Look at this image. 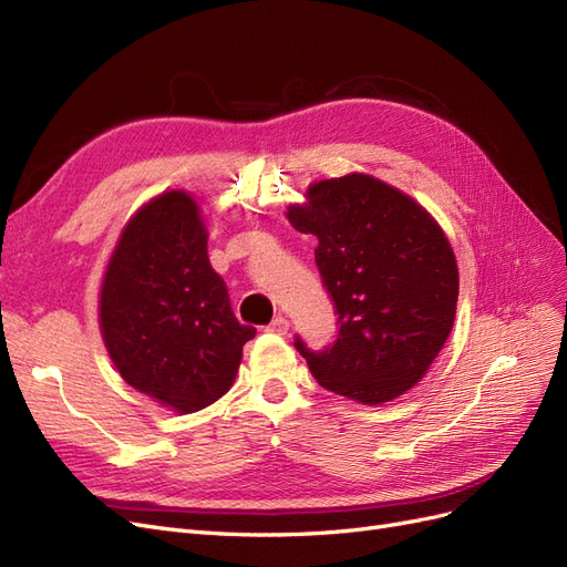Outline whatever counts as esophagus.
Returning <instances> with one entry per match:
<instances>
[{
    "instance_id": "1",
    "label": "esophagus",
    "mask_w": 567,
    "mask_h": 567,
    "mask_svg": "<svg viewBox=\"0 0 567 567\" xmlns=\"http://www.w3.org/2000/svg\"><path fill=\"white\" fill-rule=\"evenodd\" d=\"M288 329H290V323H288V319H286V317H277V319H274V321L267 326V331H271V333H279V336L288 333Z\"/></svg>"
}]
</instances>
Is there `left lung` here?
I'll use <instances>...</instances> for the list:
<instances>
[{"label": "left lung", "mask_w": 567, "mask_h": 567, "mask_svg": "<svg viewBox=\"0 0 567 567\" xmlns=\"http://www.w3.org/2000/svg\"><path fill=\"white\" fill-rule=\"evenodd\" d=\"M286 217L315 234V260L333 298V346L296 348L321 388L369 406L414 388L450 338L458 267L435 217L381 179L352 173L307 186Z\"/></svg>", "instance_id": "left-lung-1"}]
</instances>
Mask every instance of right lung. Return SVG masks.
<instances>
[{
  "mask_svg": "<svg viewBox=\"0 0 567 567\" xmlns=\"http://www.w3.org/2000/svg\"><path fill=\"white\" fill-rule=\"evenodd\" d=\"M99 329L123 381L177 414L229 392L255 329L231 312L192 194L163 192L127 219L101 281Z\"/></svg>",
  "mask_w": 567,
  "mask_h": 567,
  "instance_id": "right-lung-1",
  "label": "right lung"
}]
</instances>
